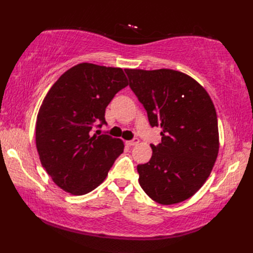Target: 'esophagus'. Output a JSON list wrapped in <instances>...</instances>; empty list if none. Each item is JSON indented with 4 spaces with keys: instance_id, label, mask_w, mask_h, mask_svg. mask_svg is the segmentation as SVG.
Listing matches in <instances>:
<instances>
[{
    "instance_id": "1",
    "label": "esophagus",
    "mask_w": 253,
    "mask_h": 253,
    "mask_svg": "<svg viewBox=\"0 0 253 253\" xmlns=\"http://www.w3.org/2000/svg\"><path fill=\"white\" fill-rule=\"evenodd\" d=\"M126 143H127V146H129V147H131V146H137V144L139 143V139H138V138H133L132 140L126 141Z\"/></svg>"
}]
</instances>
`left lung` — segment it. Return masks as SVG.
<instances>
[{"label":"left lung","instance_id":"left-lung-1","mask_svg":"<svg viewBox=\"0 0 253 253\" xmlns=\"http://www.w3.org/2000/svg\"><path fill=\"white\" fill-rule=\"evenodd\" d=\"M129 87L162 140L139 164V184L160 204L179 203L200 189L218 153L217 116L209 93L188 75L173 69H125Z\"/></svg>","mask_w":253,"mask_h":253}]
</instances>
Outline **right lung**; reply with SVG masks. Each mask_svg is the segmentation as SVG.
<instances>
[{
    "mask_svg": "<svg viewBox=\"0 0 253 253\" xmlns=\"http://www.w3.org/2000/svg\"><path fill=\"white\" fill-rule=\"evenodd\" d=\"M126 85L122 68L82 63L64 73L45 95L37 116V150L63 190L76 196L92 191L123 153L121 139L92 135V128L106 125V106Z\"/></svg>",
    "mask_w": 253,
    "mask_h": 253,
    "instance_id": "add662e5",
    "label": "right lung"
}]
</instances>
